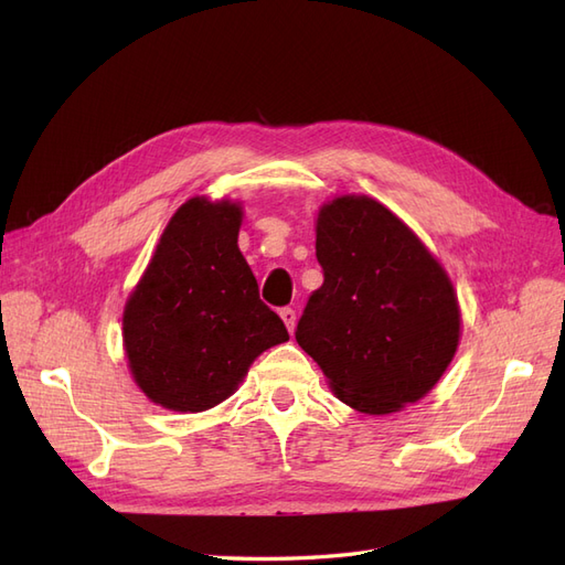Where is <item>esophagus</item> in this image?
<instances>
[{"instance_id":"esophagus-1","label":"esophagus","mask_w":565,"mask_h":565,"mask_svg":"<svg viewBox=\"0 0 565 565\" xmlns=\"http://www.w3.org/2000/svg\"><path fill=\"white\" fill-rule=\"evenodd\" d=\"M280 318H282V322L287 324V330L289 332H295V322H297V313H295V309H280Z\"/></svg>"}]
</instances>
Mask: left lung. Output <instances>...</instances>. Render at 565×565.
Returning <instances> with one entry per match:
<instances>
[{"mask_svg":"<svg viewBox=\"0 0 565 565\" xmlns=\"http://www.w3.org/2000/svg\"><path fill=\"white\" fill-rule=\"evenodd\" d=\"M322 285L297 322V344L339 401L388 415L426 396L450 365L459 309L446 270L384 204L337 198L318 214Z\"/></svg>","mask_w":565,"mask_h":565,"instance_id":"1","label":"left lung"}]
</instances>
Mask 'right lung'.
<instances>
[{"label":"right lung","mask_w":565,"mask_h":565,"mask_svg":"<svg viewBox=\"0 0 565 565\" xmlns=\"http://www.w3.org/2000/svg\"><path fill=\"white\" fill-rule=\"evenodd\" d=\"M241 207L193 198L169 221L125 309V349L152 403L202 413L266 349L289 339L237 249Z\"/></svg>","instance_id":"obj_1"}]
</instances>
